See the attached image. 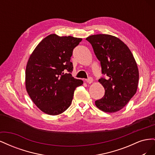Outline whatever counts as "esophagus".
<instances>
[{
	"label": "esophagus",
	"mask_w": 155,
	"mask_h": 155,
	"mask_svg": "<svg viewBox=\"0 0 155 155\" xmlns=\"http://www.w3.org/2000/svg\"><path fill=\"white\" fill-rule=\"evenodd\" d=\"M85 81H86V82L87 83H91L92 82V81H93V79H92V78H91V77H90V78H88V79H85Z\"/></svg>",
	"instance_id": "1"
}]
</instances>
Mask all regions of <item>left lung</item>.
<instances>
[{"instance_id":"obj_1","label":"left lung","mask_w":155,"mask_h":155,"mask_svg":"<svg viewBox=\"0 0 155 155\" xmlns=\"http://www.w3.org/2000/svg\"><path fill=\"white\" fill-rule=\"evenodd\" d=\"M86 40L100 61L104 75L99 82L105 88V95L95 104L106 112L118 111L127 104L138 88L139 72L133 55L127 46L114 36L97 34Z\"/></svg>"}]
</instances>
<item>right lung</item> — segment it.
<instances>
[{
    "mask_svg": "<svg viewBox=\"0 0 155 155\" xmlns=\"http://www.w3.org/2000/svg\"><path fill=\"white\" fill-rule=\"evenodd\" d=\"M82 39L51 34L30 55L26 68V88L33 102L46 114L58 115L71 105L83 81L72 76L74 48Z\"/></svg>",
    "mask_w": 155,
    "mask_h": 155,
    "instance_id": "1",
    "label": "right lung"
}]
</instances>
